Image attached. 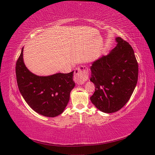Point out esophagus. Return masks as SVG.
I'll return each instance as SVG.
<instances>
[{
	"mask_svg": "<svg viewBox=\"0 0 155 155\" xmlns=\"http://www.w3.org/2000/svg\"><path fill=\"white\" fill-rule=\"evenodd\" d=\"M88 78V70L85 66L76 68L74 72V81L78 85H83Z\"/></svg>",
	"mask_w": 155,
	"mask_h": 155,
	"instance_id": "1",
	"label": "esophagus"
}]
</instances>
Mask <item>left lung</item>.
Wrapping results in <instances>:
<instances>
[{
  "instance_id": "1",
  "label": "left lung",
  "mask_w": 155,
  "mask_h": 155,
  "mask_svg": "<svg viewBox=\"0 0 155 155\" xmlns=\"http://www.w3.org/2000/svg\"><path fill=\"white\" fill-rule=\"evenodd\" d=\"M110 53L94 61L91 67L90 80L95 92L91 101L100 110L112 113L129 101L138 81V64L134 50L118 37Z\"/></svg>"
}]
</instances>
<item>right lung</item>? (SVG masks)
<instances>
[{
    "label": "right lung",
    "instance_id": "1",
    "mask_svg": "<svg viewBox=\"0 0 155 155\" xmlns=\"http://www.w3.org/2000/svg\"><path fill=\"white\" fill-rule=\"evenodd\" d=\"M15 72L19 91L33 110L46 117H55L64 111L75 86L74 71L48 76H37L26 67L22 48L16 63Z\"/></svg>",
    "mask_w": 155,
    "mask_h": 155
}]
</instances>
